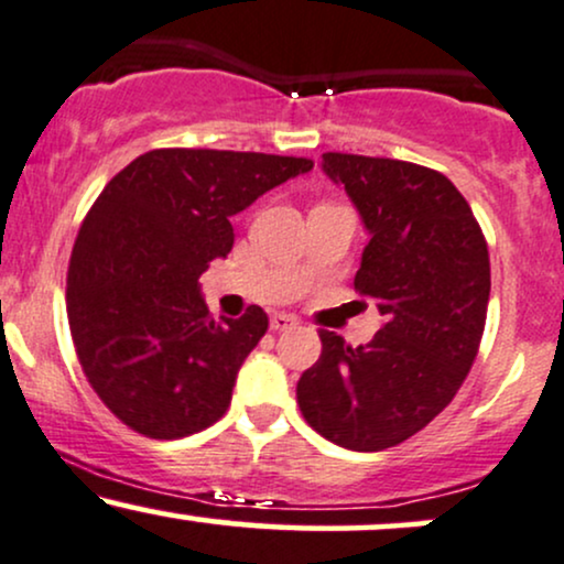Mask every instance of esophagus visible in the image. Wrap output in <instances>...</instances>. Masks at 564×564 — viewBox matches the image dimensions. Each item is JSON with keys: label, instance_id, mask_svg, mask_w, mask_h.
Returning <instances> with one entry per match:
<instances>
[{"label": "esophagus", "instance_id": "1", "mask_svg": "<svg viewBox=\"0 0 564 564\" xmlns=\"http://www.w3.org/2000/svg\"><path fill=\"white\" fill-rule=\"evenodd\" d=\"M297 324L295 316L290 314H274L271 316V329H276V333H284V329H293Z\"/></svg>", "mask_w": 564, "mask_h": 564}]
</instances>
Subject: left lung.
Returning a JSON list of instances; mask_svg holds the SVG:
<instances>
[{
	"label": "left lung",
	"instance_id": "1",
	"mask_svg": "<svg viewBox=\"0 0 564 564\" xmlns=\"http://www.w3.org/2000/svg\"><path fill=\"white\" fill-rule=\"evenodd\" d=\"M369 242L354 288L386 316L367 346L322 329V356L297 380L316 433L350 452H382L452 403L486 327L491 263L462 192L438 171L393 158L324 152Z\"/></svg>",
	"mask_w": 564,
	"mask_h": 564
}]
</instances>
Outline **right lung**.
<instances>
[{"label":"right lung","mask_w":564,"mask_h":564,"mask_svg":"<svg viewBox=\"0 0 564 564\" xmlns=\"http://www.w3.org/2000/svg\"><path fill=\"white\" fill-rule=\"evenodd\" d=\"M311 169L263 152L150 150L99 192L73 245L65 303L86 380L131 430L174 441L227 412L269 316L250 306L216 322L197 280L229 256L231 216Z\"/></svg>","instance_id":"1"}]
</instances>
